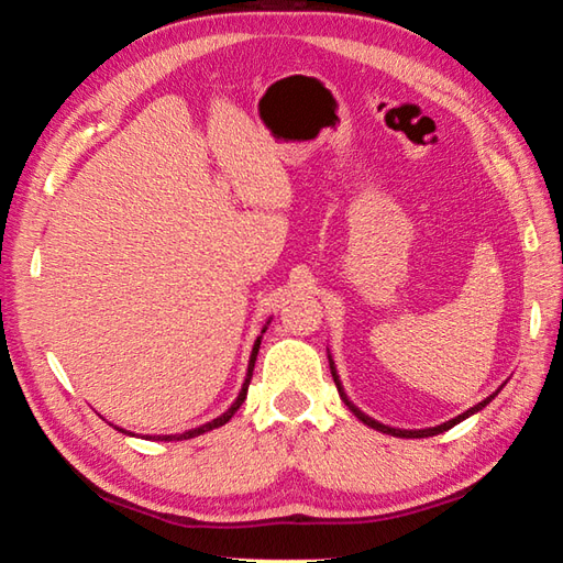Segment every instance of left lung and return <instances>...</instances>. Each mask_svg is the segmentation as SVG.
Here are the masks:
<instances>
[{"mask_svg": "<svg viewBox=\"0 0 563 563\" xmlns=\"http://www.w3.org/2000/svg\"><path fill=\"white\" fill-rule=\"evenodd\" d=\"M330 373H332V379H335V385H338V393H340V397H342V402H345L347 407H350V412L355 415L360 422H365L367 427H373V430H377V432H385V434H393V437H405V440H419V437H434V434H442V432H446V430H452L454 424H460L462 419H466V417H472L474 412H479V409H484L487 407L494 397L499 395V389L497 393H492L487 399H482L479 405H474V407H470L466 409V412H462V415H456L454 419H450V422H444V424H437V427H427V430H397V427H387V424H383V422H377V419H373V417H367L365 412H362V409H357L355 405L350 402L347 399V395H345V389H342V383H340V375H338V369H335V362H332V357H330Z\"/></svg>", "mask_w": 563, "mask_h": 563, "instance_id": "1", "label": "left lung"}]
</instances>
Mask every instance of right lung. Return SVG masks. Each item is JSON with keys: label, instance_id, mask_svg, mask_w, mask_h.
<instances>
[{"label": "right lung", "instance_id": "obj_1", "mask_svg": "<svg viewBox=\"0 0 563 563\" xmlns=\"http://www.w3.org/2000/svg\"><path fill=\"white\" fill-rule=\"evenodd\" d=\"M271 322V320H268ZM263 332H265V328H263ZM261 340H263V335L253 342V350H251V360H247V373H245V379H243V387H241V393H238V397H235V402L225 409V412L221 415V417H216V419H211V422H206V424H201V427H196V430H188V432H184V434H154V437H148L146 434V440H156V442H174V440H190V437H198V434H203V432H211V430H216V427H223L228 419H231L238 409H241V405L245 402V395H247V385H251V377H253V367H255V357H258V350H261ZM113 430H119V432H123V434H133V432H126V430H121V427H113Z\"/></svg>", "mask_w": 563, "mask_h": 563}]
</instances>
